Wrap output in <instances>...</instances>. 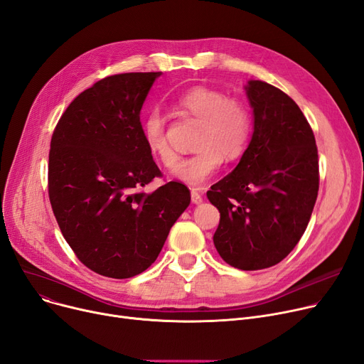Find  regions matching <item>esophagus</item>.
Returning a JSON list of instances; mask_svg holds the SVG:
<instances>
[{"label": "esophagus", "instance_id": "34e87169", "mask_svg": "<svg viewBox=\"0 0 364 364\" xmlns=\"http://www.w3.org/2000/svg\"><path fill=\"white\" fill-rule=\"evenodd\" d=\"M190 196H192V202L193 203H200L202 200H203V198H202V195L198 192L196 188H193L192 192H190Z\"/></svg>", "mask_w": 364, "mask_h": 364}]
</instances>
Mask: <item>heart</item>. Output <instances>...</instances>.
I'll return each instance as SVG.
<instances>
[{"instance_id": "obj_1", "label": "heart", "mask_w": 364, "mask_h": 364, "mask_svg": "<svg viewBox=\"0 0 364 364\" xmlns=\"http://www.w3.org/2000/svg\"><path fill=\"white\" fill-rule=\"evenodd\" d=\"M178 117L199 121L192 156L183 159L172 172L177 180L199 187L213 177L224 156L230 161L240 158L251 141L252 112L240 97H230L224 91L198 85L186 91L177 100ZM143 140L162 166L172 168L178 155L172 149L168 127L159 112H151L141 124Z\"/></svg>"}]
</instances>
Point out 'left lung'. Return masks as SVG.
<instances>
[{
  "label": "left lung",
  "instance_id": "obj_1",
  "mask_svg": "<svg viewBox=\"0 0 364 364\" xmlns=\"http://www.w3.org/2000/svg\"><path fill=\"white\" fill-rule=\"evenodd\" d=\"M252 140L230 174L206 193L220 211L214 245L235 269H269L288 257L309 225L318 193L313 129L282 90L250 81Z\"/></svg>",
  "mask_w": 364,
  "mask_h": 364
}]
</instances>
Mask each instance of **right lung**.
<instances>
[{"label": "right lung", "mask_w": 364, "mask_h": 364, "mask_svg": "<svg viewBox=\"0 0 364 364\" xmlns=\"http://www.w3.org/2000/svg\"><path fill=\"white\" fill-rule=\"evenodd\" d=\"M161 72L106 76L68 106L48 155V198L60 232L94 273L128 279L158 258L190 190L168 181L147 150L140 112Z\"/></svg>", "instance_id": "obj_1"}]
</instances>
